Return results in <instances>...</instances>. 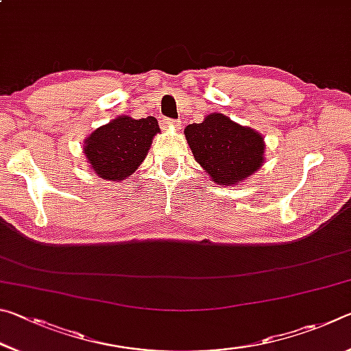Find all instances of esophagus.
Masks as SVG:
<instances>
[{
    "label": "esophagus",
    "mask_w": 351,
    "mask_h": 351,
    "mask_svg": "<svg viewBox=\"0 0 351 351\" xmlns=\"http://www.w3.org/2000/svg\"><path fill=\"white\" fill-rule=\"evenodd\" d=\"M161 122H162L164 127H170V128H180L181 127V122L180 121H175V119L165 117V119H162Z\"/></svg>",
    "instance_id": "1"
}]
</instances>
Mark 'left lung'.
I'll return each mask as SVG.
<instances>
[{
  "mask_svg": "<svg viewBox=\"0 0 351 351\" xmlns=\"http://www.w3.org/2000/svg\"><path fill=\"white\" fill-rule=\"evenodd\" d=\"M184 134L195 161L221 186H240L263 165V136L221 112H212L201 123H190Z\"/></svg>",
  "mask_w": 351,
  "mask_h": 351,
  "instance_id": "left-lung-1",
  "label": "left lung"
}]
</instances>
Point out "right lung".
Returning <instances> with one entry per match:
<instances>
[{
    "mask_svg": "<svg viewBox=\"0 0 351 351\" xmlns=\"http://www.w3.org/2000/svg\"><path fill=\"white\" fill-rule=\"evenodd\" d=\"M159 130L153 116L133 119L119 116L88 136L83 153L91 170L108 181H122L133 175L144 161L153 136Z\"/></svg>",
    "mask_w": 351,
    "mask_h": 351,
    "instance_id": "1",
    "label": "right lung"
}]
</instances>
